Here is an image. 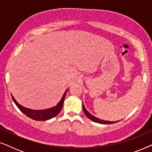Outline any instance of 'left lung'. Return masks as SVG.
<instances>
[{
  "label": "left lung",
  "mask_w": 152,
  "mask_h": 152,
  "mask_svg": "<svg viewBox=\"0 0 152 152\" xmlns=\"http://www.w3.org/2000/svg\"><path fill=\"white\" fill-rule=\"evenodd\" d=\"M83 111H84L85 115H86L87 117H88L89 119H91V120H93V122H97V123H100V124H113V123H116V122H118V121H115V122H110V121H105V120H100L99 119V118H97L94 117V116L91 115L88 113V111H86V109H85L84 106V104H83ZM120 121V120H119Z\"/></svg>",
  "instance_id": "obj_1"
}]
</instances>
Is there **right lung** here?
<instances>
[{
	"label": "right lung",
	"mask_w": 152,
	"mask_h": 152,
	"mask_svg": "<svg viewBox=\"0 0 152 152\" xmlns=\"http://www.w3.org/2000/svg\"><path fill=\"white\" fill-rule=\"evenodd\" d=\"M68 89L65 91L64 94L62 97V98L59 103L57 104L55 107L53 108H50V109H44V110H32L28 109V108H26L23 106L20 105L18 104L14 97L12 95V99H13L14 102L16 104V105L17 106V107L20 109V111H22L25 115L28 116V117L30 118L31 119H33L34 120H37V121H39V120H42V121H45V120H50L51 118L55 117L56 115H57L58 114L63 107L64 99H65L66 94L67 93Z\"/></svg>",
	"instance_id": "add662e5"
}]
</instances>
